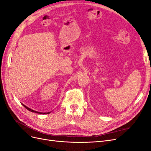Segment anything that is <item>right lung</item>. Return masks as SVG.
<instances>
[{
  "label": "right lung",
  "instance_id": "obj_1",
  "mask_svg": "<svg viewBox=\"0 0 151 151\" xmlns=\"http://www.w3.org/2000/svg\"><path fill=\"white\" fill-rule=\"evenodd\" d=\"M22 105H23V106L25 108H26L27 109H28V110H29V111H31V112H34V113H39V114H48V113H50V112H48V113H42V112H38V111H35V110H33V109H30L29 108H28V107H27L26 106H25L24 104H22Z\"/></svg>",
  "mask_w": 151,
  "mask_h": 151
}]
</instances>
